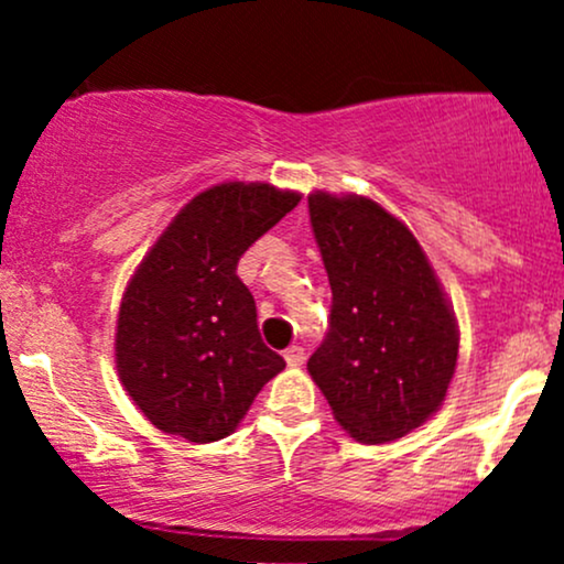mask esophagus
<instances>
[{
    "label": "esophagus",
    "instance_id": "1",
    "mask_svg": "<svg viewBox=\"0 0 564 564\" xmlns=\"http://www.w3.org/2000/svg\"><path fill=\"white\" fill-rule=\"evenodd\" d=\"M304 358H307V355H304V347L294 345V347L286 349V364H289V366H294V368L302 366Z\"/></svg>",
    "mask_w": 564,
    "mask_h": 564
}]
</instances>
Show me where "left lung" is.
Returning a JSON list of instances; mask_svg holds the SVG:
<instances>
[{"instance_id":"obj_1","label":"left lung","mask_w":564,"mask_h":564,"mask_svg":"<svg viewBox=\"0 0 564 564\" xmlns=\"http://www.w3.org/2000/svg\"><path fill=\"white\" fill-rule=\"evenodd\" d=\"M332 318L307 371L334 419L360 443H387L443 405L458 328L413 232L364 196L307 198Z\"/></svg>"}]
</instances>
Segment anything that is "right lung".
<instances>
[{
	"instance_id": "right-lung-1",
	"label": "right lung",
	"mask_w": 564,
	"mask_h": 564,
	"mask_svg": "<svg viewBox=\"0 0 564 564\" xmlns=\"http://www.w3.org/2000/svg\"><path fill=\"white\" fill-rule=\"evenodd\" d=\"M268 183L198 193L140 262L119 307L116 368L161 432L228 437L286 360L262 341L238 260L300 204Z\"/></svg>"
}]
</instances>
